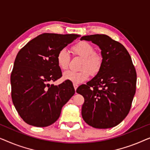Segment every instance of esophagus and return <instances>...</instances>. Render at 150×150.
<instances>
[{
  "label": "esophagus",
  "mask_w": 150,
  "mask_h": 150,
  "mask_svg": "<svg viewBox=\"0 0 150 150\" xmlns=\"http://www.w3.org/2000/svg\"><path fill=\"white\" fill-rule=\"evenodd\" d=\"M78 87H79V85H76V84H74V89H75V91H76V90L77 89Z\"/></svg>",
  "instance_id": "1"
}]
</instances>
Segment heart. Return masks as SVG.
Listing matches in <instances>:
<instances>
[{
    "mask_svg": "<svg viewBox=\"0 0 150 150\" xmlns=\"http://www.w3.org/2000/svg\"><path fill=\"white\" fill-rule=\"evenodd\" d=\"M74 55L83 58L81 69L79 71L69 70L63 74L64 80L71 81L74 84H80L87 81L91 73L95 75L98 73L102 65V57L95 52L93 46L87 42H80L71 47ZM70 55L65 49H62L57 55V62L61 69L68 67Z\"/></svg>",
    "mask_w": 150,
    "mask_h": 150,
    "instance_id": "heart-1",
    "label": "heart"
}]
</instances>
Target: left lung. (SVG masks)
I'll return each instance as SVG.
<instances>
[{"instance_id":"1","label":"left lung","mask_w":150,"mask_h":150,"mask_svg":"<svg viewBox=\"0 0 150 150\" xmlns=\"http://www.w3.org/2000/svg\"><path fill=\"white\" fill-rule=\"evenodd\" d=\"M101 49L102 65L97 75L76 92L85 98L82 117L88 125L105 129L116 126L128 115L136 92L137 72L126 48L109 36H83Z\"/></svg>"}]
</instances>
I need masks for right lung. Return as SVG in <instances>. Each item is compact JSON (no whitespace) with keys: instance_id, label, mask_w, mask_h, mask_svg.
I'll use <instances>...</instances> for the list:
<instances>
[{"instance_id":"add662e5","label":"right lung","mask_w":150,"mask_h":150,"mask_svg":"<svg viewBox=\"0 0 150 150\" xmlns=\"http://www.w3.org/2000/svg\"><path fill=\"white\" fill-rule=\"evenodd\" d=\"M79 37L43 33L18 52L11 74V98L26 124L36 127L54 124L61 108L75 93L71 82L65 81L58 86L50 82L62 76L57 62L58 52Z\"/></svg>"}]
</instances>
